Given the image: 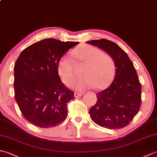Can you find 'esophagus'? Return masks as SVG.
<instances>
[{"mask_svg": "<svg viewBox=\"0 0 157 157\" xmlns=\"http://www.w3.org/2000/svg\"><path fill=\"white\" fill-rule=\"evenodd\" d=\"M83 94L82 93H78V92H75L74 93V96L75 98H78V97H80Z\"/></svg>", "mask_w": 157, "mask_h": 157, "instance_id": "34e87169", "label": "esophagus"}]
</instances>
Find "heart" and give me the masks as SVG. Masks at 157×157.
Here are the masks:
<instances>
[{
  "mask_svg": "<svg viewBox=\"0 0 157 157\" xmlns=\"http://www.w3.org/2000/svg\"><path fill=\"white\" fill-rule=\"evenodd\" d=\"M72 55L79 63L84 64L82 78L72 81L69 86L76 90H85L94 86L96 90L106 88L114 75L115 63L110 55L90 45L75 48ZM57 71L63 82L68 84L74 78L71 60L63 55L57 62Z\"/></svg>",
  "mask_w": 157,
  "mask_h": 157,
  "instance_id": "b5f03b06",
  "label": "heart"
}]
</instances>
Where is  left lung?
I'll list each match as a JSON object with an SVG mask.
<instances>
[{"label":"left lung","mask_w":157,"mask_h":157,"mask_svg":"<svg viewBox=\"0 0 157 157\" xmlns=\"http://www.w3.org/2000/svg\"><path fill=\"white\" fill-rule=\"evenodd\" d=\"M86 42L105 51L115 66L112 84L96 94L97 102L89 111L90 118L102 128H124L137 115L141 105V84L136 69L127 53L116 43L106 39Z\"/></svg>","instance_id":"8db88e82"}]
</instances>
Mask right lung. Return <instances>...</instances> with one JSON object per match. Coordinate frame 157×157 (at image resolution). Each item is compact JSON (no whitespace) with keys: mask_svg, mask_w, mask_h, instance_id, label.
I'll list each match as a JSON object with an SVG mask.
<instances>
[{"mask_svg":"<svg viewBox=\"0 0 157 157\" xmlns=\"http://www.w3.org/2000/svg\"><path fill=\"white\" fill-rule=\"evenodd\" d=\"M78 42L47 38L25 48L14 66L15 98L23 116L42 128L58 125L67 116L73 92L63 84L57 71L59 58Z\"/></svg>","mask_w":157,"mask_h":157,"instance_id":"1","label":"right lung"}]
</instances>
